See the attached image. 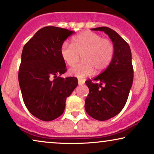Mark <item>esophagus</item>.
I'll use <instances>...</instances> for the list:
<instances>
[{"label": "esophagus", "mask_w": 154, "mask_h": 154, "mask_svg": "<svg viewBox=\"0 0 154 154\" xmlns=\"http://www.w3.org/2000/svg\"><path fill=\"white\" fill-rule=\"evenodd\" d=\"M85 80L84 79H79L78 80V83H79V85H83V84L85 83Z\"/></svg>", "instance_id": "obj_1"}]
</instances>
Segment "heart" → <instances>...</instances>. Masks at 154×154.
I'll return each instance as SVG.
<instances>
[{"mask_svg":"<svg viewBox=\"0 0 154 154\" xmlns=\"http://www.w3.org/2000/svg\"><path fill=\"white\" fill-rule=\"evenodd\" d=\"M113 45L108 39L92 31H83L72 38V45L64 42L60 48V55L63 61L73 66L80 55L83 62L69 69L73 76L82 79L94 73L102 72L111 62L113 55Z\"/></svg>","mask_w":154,"mask_h":154,"instance_id":"1","label":"heart"}]
</instances>
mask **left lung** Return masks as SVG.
<instances>
[{
	"mask_svg": "<svg viewBox=\"0 0 154 154\" xmlns=\"http://www.w3.org/2000/svg\"><path fill=\"white\" fill-rule=\"evenodd\" d=\"M109 35L113 45V55L108 67L93 79L85 81L89 94L85 99L87 113L98 121H106L121 112L127 102L133 82V67L130 46L119 33L109 27H98Z\"/></svg>",
	"mask_w": 154,
	"mask_h": 154,
	"instance_id": "left-lung-1",
	"label": "left lung"
}]
</instances>
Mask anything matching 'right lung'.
Masks as SVG:
<instances>
[{
  "instance_id": "right-lung-1",
  "label": "right lung",
  "mask_w": 154,
  "mask_h": 154,
  "mask_svg": "<svg viewBox=\"0 0 154 154\" xmlns=\"http://www.w3.org/2000/svg\"><path fill=\"white\" fill-rule=\"evenodd\" d=\"M73 33L60 27H43L23 48L18 74L23 100L29 112L43 121L62 114L66 98L78 85L76 78L57 76L66 71L61 45Z\"/></svg>"
}]
</instances>
